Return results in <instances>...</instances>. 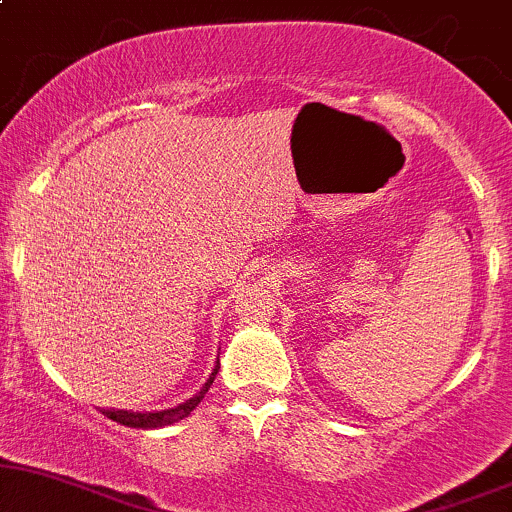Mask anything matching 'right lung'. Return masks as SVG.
I'll return each mask as SVG.
<instances>
[{
	"label": "right lung",
	"mask_w": 512,
	"mask_h": 512,
	"mask_svg": "<svg viewBox=\"0 0 512 512\" xmlns=\"http://www.w3.org/2000/svg\"><path fill=\"white\" fill-rule=\"evenodd\" d=\"M216 373H219V361H216V366H214V370H211L209 380H207V383H204L202 390H199L195 397H190V399H187V402H182V404H178V407H173V409L144 411V414H142V411H125V409H101V411H103L105 416H108V419H113V421H117V424L129 426V428H163V426H170V424H175V421H180V419H185V416H190L192 409H197V404L202 402L204 395H207V392H209L211 383H214Z\"/></svg>",
	"instance_id": "right-lung-1"
}]
</instances>
